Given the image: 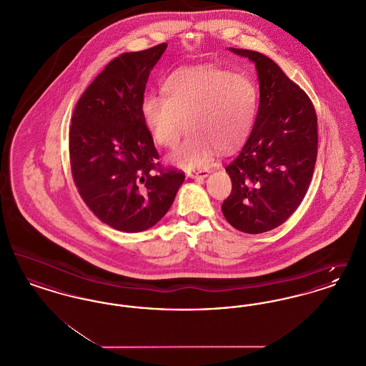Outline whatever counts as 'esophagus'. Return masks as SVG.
<instances>
[{"instance_id": "esophagus-1", "label": "esophagus", "mask_w": 366, "mask_h": 366, "mask_svg": "<svg viewBox=\"0 0 366 366\" xmlns=\"http://www.w3.org/2000/svg\"><path fill=\"white\" fill-rule=\"evenodd\" d=\"M209 170L204 169H197V170H187V175L191 178H196V179H203L209 175Z\"/></svg>"}]
</instances>
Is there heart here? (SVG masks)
I'll use <instances>...</instances> for the list:
<instances>
[{
  "label": "heart",
  "mask_w": 366,
  "mask_h": 366,
  "mask_svg": "<svg viewBox=\"0 0 366 366\" xmlns=\"http://www.w3.org/2000/svg\"><path fill=\"white\" fill-rule=\"evenodd\" d=\"M162 96L147 94L142 119L157 145L174 148L184 122L189 137L170 157L182 167H199L214 149L227 152L248 137L258 112V89L243 74L197 66L173 72L162 85Z\"/></svg>",
  "instance_id": "b5f03b06"
}]
</instances>
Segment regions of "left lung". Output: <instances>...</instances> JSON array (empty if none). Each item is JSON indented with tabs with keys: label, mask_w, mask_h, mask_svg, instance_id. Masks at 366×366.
Wrapping results in <instances>:
<instances>
[{
	"label": "left lung",
	"mask_w": 366,
	"mask_h": 366,
	"mask_svg": "<svg viewBox=\"0 0 366 366\" xmlns=\"http://www.w3.org/2000/svg\"><path fill=\"white\" fill-rule=\"evenodd\" d=\"M230 51L255 63L261 100L249 137L227 166L232 192L222 212L237 230L258 234L282 225L309 189L317 160V115L310 97L272 59Z\"/></svg>",
	"instance_id": "left-lung-1"
}]
</instances>
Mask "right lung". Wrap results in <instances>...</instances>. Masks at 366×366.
<instances>
[{
  "label": "right lung",
  "mask_w": 366,
  "mask_h": 366,
  "mask_svg": "<svg viewBox=\"0 0 366 366\" xmlns=\"http://www.w3.org/2000/svg\"><path fill=\"white\" fill-rule=\"evenodd\" d=\"M166 48L159 44L109 61L81 96L71 119L75 187L100 221L127 233L157 224L185 179L184 172L159 162L141 115L149 72Z\"/></svg>",
  "instance_id": "right-lung-1"
}]
</instances>
